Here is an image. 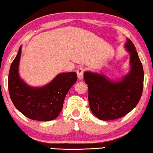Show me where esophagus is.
<instances>
[{
    "instance_id": "esophagus-1",
    "label": "esophagus",
    "mask_w": 153,
    "mask_h": 153,
    "mask_svg": "<svg viewBox=\"0 0 153 153\" xmlns=\"http://www.w3.org/2000/svg\"><path fill=\"white\" fill-rule=\"evenodd\" d=\"M85 71V69L83 67L78 68V70H77V75H78V78L80 79V80H81V79H82Z\"/></svg>"
}]
</instances>
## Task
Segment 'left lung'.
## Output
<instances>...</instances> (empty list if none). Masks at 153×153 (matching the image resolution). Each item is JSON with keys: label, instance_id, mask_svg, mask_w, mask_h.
<instances>
[{"label": "left lung", "instance_id": "left-lung-1", "mask_svg": "<svg viewBox=\"0 0 153 153\" xmlns=\"http://www.w3.org/2000/svg\"><path fill=\"white\" fill-rule=\"evenodd\" d=\"M126 47L131 54V70L122 80L111 82L100 74L84 73L88 85V102L94 116L103 121L124 117L140 101L143 90L144 72L134 44L127 39Z\"/></svg>", "mask_w": 153, "mask_h": 153}]
</instances>
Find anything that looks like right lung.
Listing matches in <instances>:
<instances>
[{
  "label": "right lung",
  "instance_id": "right-lung-1",
  "mask_svg": "<svg viewBox=\"0 0 153 153\" xmlns=\"http://www.w3.org/2000/svg\"><path fill=\"white\" fill-rule=\"evenodd\" d=\"M21 46L10 68L8 90L13 104L23 115L36 121H51L63 109V101L77 81L76 73L58 75L45 87L35 88L27 85L18 75Z\"/></svg>",
  "mask_w": 153,
  "mask_h": 153
}]
</instances>
